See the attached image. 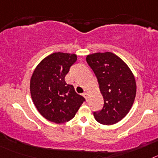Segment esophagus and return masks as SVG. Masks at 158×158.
<instances>
[{
	"label": "esophagus",
	"mask_w": 158,
	"mask_h": 158,
	"mask_svg": "<svg viewBox=\"0 0 158 158\" xmlns=\"http://www.w3.org/2000/svg\"><path fill=\"white\" fill-rule=\"evenodd\" d=\"M83 96H84V97L85 98V100H88V97H89V94H88L87 92H85V93H83Z\"/></svg>",
	"instance_id": "34e87169"
}]
</instances>
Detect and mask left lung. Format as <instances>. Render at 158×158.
<instances>
[{
  "label": "left lung",
  "instance_id": "8db88e82",
  "mask_svg": "<svg viewBox=\"0 0 158 158\" xmlns=\"http://www.w3.org/2000/svg\"><path fill=\"white\" fill-rule=\"evenodd\" d=\"M96 74L104 107L94 117L104 125H113L128 114L136 96V81L130 67L122 58L111 52L94 53L86 57Z\"/></svg>",
  "mask_w": 158,
  "mask_h": 158
}]
</instances>
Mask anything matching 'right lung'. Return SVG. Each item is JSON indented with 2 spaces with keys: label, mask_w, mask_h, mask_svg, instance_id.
Listing matches in <instances>:
<instances>
[{
  "label": "right lung",
  "mask_w": 158,
  "mask_h": 158,
  "mask_svg": "<svg viewBox=\"0 0 158 158\" xmlns=\"http://www.w3.org/2000/svg\"><path fill=\"white\" fill-rule=\"evenodd\" d=\"M75 54L55 52L43 58L35 67L30 81L32 101L46 119L64 123L72 119L85 98L65 81L71 65L77 61Z\"/></svg>",
  "instance_id": "add662e5"
}]
</instances>
